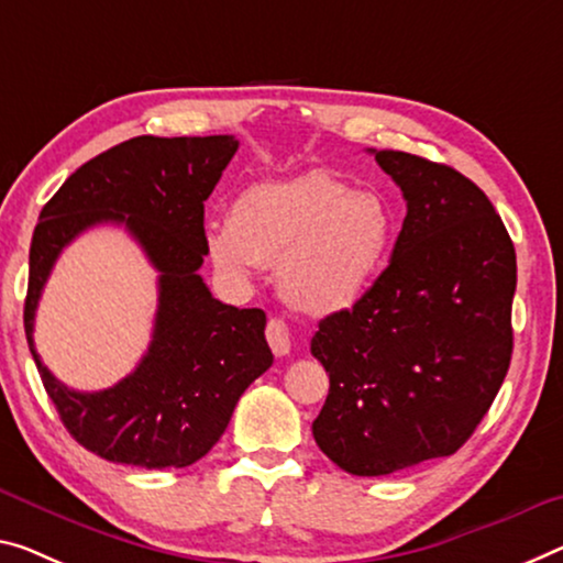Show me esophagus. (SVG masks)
<instances>
[{
    "mask_svg": "<svg viewBox=\"0 0 563 563\" xmlns=\"http://www.w3.org/2000/svg\"><path fill=\"white\" fill-rule=\"evenodd\" d=\"M266 340H269V347L276 354V357H287L291 350V340H289V327L282 322V319H269L266 324Z\"/></svg>",
    "mask_w": 563,
    "mask_h": 563,
    "instance_id": "34e87169",
    "label": "esophagus"
}]
</instances>
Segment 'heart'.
<instances>
[{"instance_id":"heart-1","label":"heart","mask_w":563,"mask_h":563,"mask_svg":"<svg viewBox=\"0 0 563 563\" xmlns=\"http://www.w3.org/2000/svg\"><path fill=\"white\" fill-rule=\"evenodd\" d=\"M397 219L375 188H352L332 170L249 186L229 221L206 227V249L223 279L249 287L276 264L279 289L307 314L357 305L393 252Z\"/></svg>"}]
</instances>
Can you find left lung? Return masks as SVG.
Segmentation results:
<instances>
[{"instance_id":"obj_1","label":"left lung","mask_w":563,"mask_h":563,"mask_svg":"<svg viewBox=\"0 0 563 563\" xmlns=\"http://www.w3.org/2000/svg\"><path fill=\"white\" fill-rule=\"evenodd\" d=\"M375 153L408 201L390 266L319 322L330 395L311 422L332 463L390 475L453 455L511 365L516 249L488 196L443 163Z\"/></svg>"}]
</instances>
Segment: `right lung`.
<instances>
[{"label": "right lung", "mask_w": 563, "mask_h": 563, "mask_svg": "<svg viewBox=\"0 0 563 563\" xmlns=\"http://www.w3.org/2000/svg\"><path fill=\"white\" fill-rule=\"evenodd\" d=\"M239 141L155 137L115 145L77 168L49 198L30 246L24 332L42 385L67 432L90 453L137 468H186L211 451L239 397L272 367L262 309L213 299L201 274L203 201ZM98 222H118L159 272V311L142 365L118 386L77 394L41 365L33 311L62 249Z\"/></svg>", "instance_id": "right-lung-1"}]
</instances>
